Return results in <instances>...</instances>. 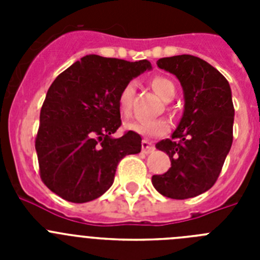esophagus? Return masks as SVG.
Returning a JSON list of instances; mask_svg holds the SVG:
<instances>
[{"label":"esophagus","instance_id":"34e87169","mask_svg":"<svg viewBox=\"0 0 260 260\" xmlns=\"http://www.w3.org/2000/svg\"><path fill=\"white\" fill-rule=\"evenodd\" d=\"M152 151H153V144L151 143L150 141L143 139V141H142V152L146 153V155H148V153H151Z\"/></svg>","mask_w":260,"mask_h":260}]
</instances>
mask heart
I'll return each instance as SVG.
<instances>
[{
    "label": "heart",
    "instance_id": "heart-1",
    "mask_svg": "<svg viewBox=\"0 0 260 260\" xmlns=\"http://www.w3.org/2000/svg\"><path fill=\"white\" fill-rule=\"evenodd\" d=\"M151 87L162 100L169 102L176 95V87L173 82L164 77H156L151 80ZM135 93V82H128L121 89L118 95V108L125 117L132 113V104ZM125 128L130 132L138 133L144 137H160L167 134L169 130V123L167 119L158 118L153 121H133L125 123Z\"/></svg>",
    "mask_w": 260,
    "mask_h": 260
}]
</instances>
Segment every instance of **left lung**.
Here are the masks:
<instances>
[{
    "label": "left lung",
    "mask_w": 260,
    "mask_h": 260,
    "mask_svg": "<svg viewBox=\"0 0 260 260\" xmlns=\"http://www.w3.org/2000/svg\"><path fill=\"white\" fill-rule=\"evenodd\" d=\"M157 66L180 80L185 105L172 139L156 143L169 156L172 167L167 173L152 176V185L168 198H194L212 187L231 151V86L208 62L190 54L160 58Z\"/></svg>",
    "instance_id": "obj_1"
}]
</instances>
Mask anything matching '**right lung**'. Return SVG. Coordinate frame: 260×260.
<instances>
[{
  "instance_id": "add662e5",
  "label": "right lung",
  "mask_w": 260,
  "mask_h": 260,
  "mask_svg": "<svg viewBox=\"0 0 260 260\" xmlns=\"http://www.w3.org/2000/svg\"><path fill=\"white\" fill-rule=\"evenodd\" d=\"M151 62L88 54L58 75L48 89L36 137L40 177L48 189L73 203L102 197L126 155L139 153L141 135L121 126L118 95Z\"/></svg>"
}]
</instances>
